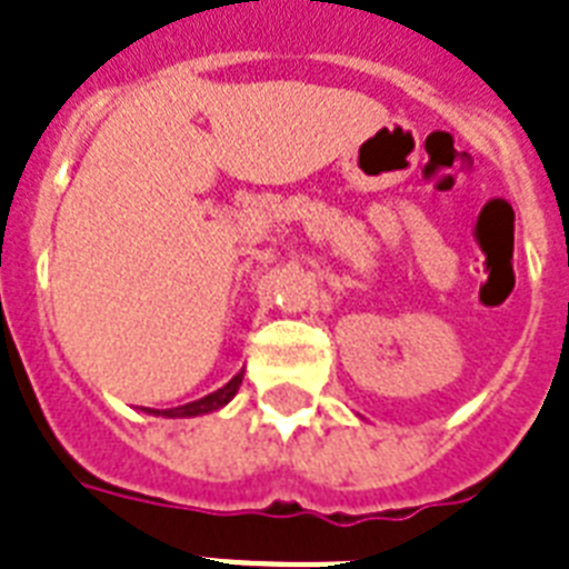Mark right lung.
Listing matches in <instances>:
<instances>
[{"label": "right lung", "instance_id": "1", "mask_svg": "<svg viewBox=\"0 0 569 569\" xmlns=\"http://www.w3.org/2000/svg\"><path fill=\"white\" fill-rule=\"evenodd\" d=\"M243 386V371L237 373L234 380H228L222 389H216L213 395H204V398L192 400V403H183V407L174 409H144V412H151V416H162V418H196V416H207V412H216V409L228 407L231 400H234L237 389Z\"/></svg>", "mask_w": 569, "mask_h": 569}]
</instances>
